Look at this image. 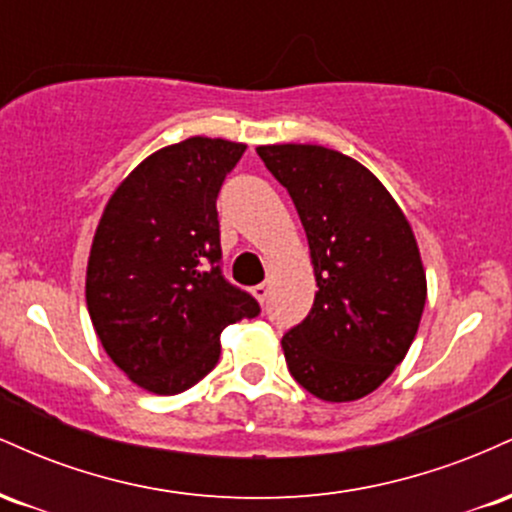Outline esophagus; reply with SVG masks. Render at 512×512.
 I'll return each mask as SVG.
<instances>
[{
  "label": "esophagus",
  "mask_w": 512,
  "mask_h": 512,
  "mask_svg": "<svg viewBox=\"0 0 512 512\" xmlns=\"http://www.w3.org/2000/svg\"><path fill=\"white\" fill-rule=\"evenodd\" d=\"M252 296H255L260 303L267 301V296H269V284H267V281H264V284H257L255 289H252Z\"/></svg>",
  "instance_id": "34e87169"
}]
</instances>
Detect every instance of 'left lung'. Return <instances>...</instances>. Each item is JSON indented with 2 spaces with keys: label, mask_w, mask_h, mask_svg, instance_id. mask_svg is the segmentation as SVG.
Masks as SVG:
<instances>
[{
  "label": "left lung",
  "mask_w": 512,
  "mask_h": 512,
  "mask_svg": "<svg viewBox=\"0 0 512 512\" xmlns=\"http://www.w3.org/2000/svg\"><path fill=\"white\" fill-rule=\"evenodd\" d=\"M289 190L313 257L317 293L281 339L293 380L325 402L378 390L407 356L426 274L402 209L366 166L315 144L260 146Z\"/></svg>",
  "instance_id": "1"
}]
</instances>
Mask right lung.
<instances>
[{"instance_id": "right-lung-1", "label": "right lung", "mask_w": 512, "mask_h": 512, "mask_svg": "<svg viewBox=\"0 0 512 512\" xmlns=\"http://www.w3.org/2000/svg\"><path fill=\"white\" fill-rule=\"evenodd\" d=\"M248 146L192 137L139 163L110 197L86 269V305L129 380L178 395L219 363L223 327L260 303L221 272L216 197Z\"/></svg>"}]
</instances>
